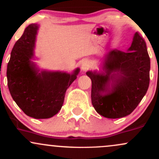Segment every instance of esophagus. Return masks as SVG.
<instances>
[{
  "instance_id": "34e87169",
  "label": "esophagus",
  "mask_w": 159,
  "mask_h": 159,
  "mask_svg": "<svg viewBox=\"0 0 159 159\" xmlns=\"http://www.w3.org/2000/svg\"><path fill=\"white\" fill-rule=\"evenodd\" d=\"M91 67L90 62L88 60H85L81 63V69L84 72H87V70H89Z\"/></svg>"
}]
</instances>
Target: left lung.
<instances>
[{"label":"left lung","mask_w":159,"mask_h":159,"mask_svg":"<svg viewBox=\"0 0 159 159\" xmlns=\"http://www.w3.org/2000/svg\"><path fill=\"white\" fill-rule=\"evenodd\" d=\"M150 59L147 45L138 33L126 52L108 51L99 71H88L92 81L91 101L98 114L116 119L130 114L147 93Z\"/></svg>","instance_id":"8db88e82"}]
</instances>
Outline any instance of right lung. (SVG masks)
I'll list each match as a JSON object with an SVG mask.
<instances>
[{
  "label": "right lung",
  "mask_w": 159,
  "mask_h": 159,
  "mask_svg": "<svg viewBox=\"0 0 159 159\" xmlns=\"http://www.w3.org/2000/svg\"><path fill=\"white\" fill-rule=\"evenodd\" d=\"M39 25L25 28L14 45L7 65V85L17 105L35 119L52 117L61 109L66 91L77 78L80 69L71 73L40 69L34 62Z\"/></svg>",
  "instance_id": "obj_1"
}]
</instances>
